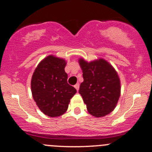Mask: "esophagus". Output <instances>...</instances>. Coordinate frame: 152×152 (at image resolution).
<instances>
[{"mask_svg": "<svg viewBox=\"0 0 152 152\" xmlns=\"http://www.w3.org/2000/svg\"><path fill=\"white\" fill-rule=\"evenodd\" d=\"M74 87H75V89L77 90V91H79V84H76L74 86Z\"/></svg>", "mask_w": 152, "mask_h": 152, "instance_id": "1", "label": "esophagus"}]
</instances>
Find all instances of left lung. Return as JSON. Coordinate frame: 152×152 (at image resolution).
<instances>
[{
	"label": "left lung",
	"instance_id": "1",
	"mask_svg": "<svg viewBox=\"0 0 152 152\" xmlns=\"http://www.w3.org/2000/svg\"><path fill=\"white\" fill-rule=\"evenodd\" d=\"M84 81L80 85L79 94L89 114L101 118L114 110L121 96V80L114 67L106 60L79 59Z\"/></svg>",
	"mask_w": 152,
	"mask_h": 152
}]
</instances>
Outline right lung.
I'll list each match as a JSON object with an SVG mask.
<instances>
[{
	"instance_id": "add662e5",
	"label": "right lung",
	"mask_w": 152,
	"mask_h": 152,
	"mask_svg": "<svg viewBox=\"0 0 152 152\" xmlns=\"http://www.w3.org/2000/svg\"><path fill=\"white\" fill-rule=\"evenodd\" d=\"M66 61L50 55L37 65L31 80L33 99L46 115L56 118L67 111L76 90L67 82Z\"/></svg>"
}]
</instances>
